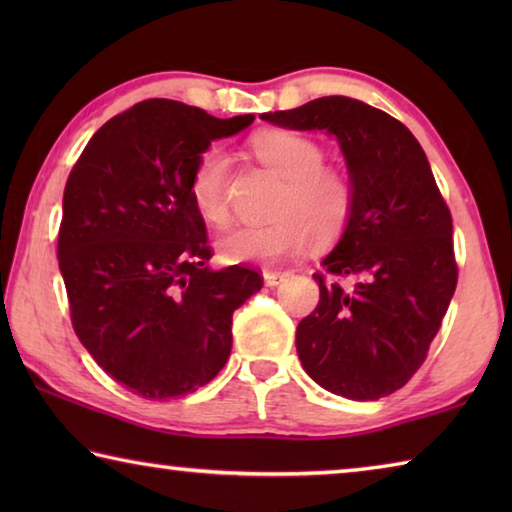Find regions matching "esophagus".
<instances>
[{"label":"esophagus","instance_id":"obj_1","mask_svg":"<svg viewBox=\"0 0 512 512\" xmlns=\"http://www.w3.org/2000/svg\"><path fill=\"white\" fill-rule=\"evenodd\" d=\"M284 280H287V275H284V273L264 271V284H266V287H277V284H282Z\"/></svg>","mask_w":512,"mask_h":512}]
</instances>
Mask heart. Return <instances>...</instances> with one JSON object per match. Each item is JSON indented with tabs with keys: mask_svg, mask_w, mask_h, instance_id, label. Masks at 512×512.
<instances>
[{
	"mask_svg": "<svg viewBox=\"0 0 512 512\" xmlns=\"http://www.w3.org/2000/svg\"><path fill=\"white\" fill-rule=\"evenodd\" d=\"M253 151L268 169L287 180L277 214L271 223H248L219 239V255L228 264H275L298 255L309 244L332 241L343 232L352 210V187L336 169L323 167L325 153L305 135L264 131L253 137ZM230 158L219 146L198 155L189 176V198L207 223L225 225Z\"/></svg>",
	"mask_w": 512,
	"mask_h": 512,
	"instance_id": "heart-1",
	"label": "heart"
}]
</instances>
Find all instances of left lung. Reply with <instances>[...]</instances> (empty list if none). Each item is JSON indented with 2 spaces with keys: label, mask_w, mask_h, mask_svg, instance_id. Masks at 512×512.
<instances>
[{
  "label": "left lung",
  "mask_w": 512,
  "mask_h": 512,
  "mask_svg": "<svg viewBox=\"0 0 512 512\" xmlns=\"http://www.w3.org/2000/svg\"><path fill=\"white\" fill-rule=\"evenodd\" d=\"M259 117L332 135L352 187L350 219L320 262L329 282L314 275L318 307L296 329L302 368L348 400L391 395L422 366L458 277L452 214L427 155L402 121L359 99L320 97Z\"/></svg>",
  "instance_id": "left-lung-1"
}]
</instances>
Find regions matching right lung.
Returning a JSON list of instances; mask_svg holds the SVG:
<instances>
[{
    "instance_id": "1",
    "label": "right lung",
    "mask_w": 512,
    "mask_h": 512,
    "mask_svg": "<svg viewBox=\"0 0 512 512\" xmlns=\"http://www.w3.org/2000/svg\"><path fill=\"white\" fill-rule=\"evenodd\" d=\"M255 115L219 119L171 99L106 121L69 173L58 266L72 325L92 359L146 400L194 393L232 350V314L262 289L244 266L207 264L189 198L198 155Z\"/></svg>"
}]
</instances>
